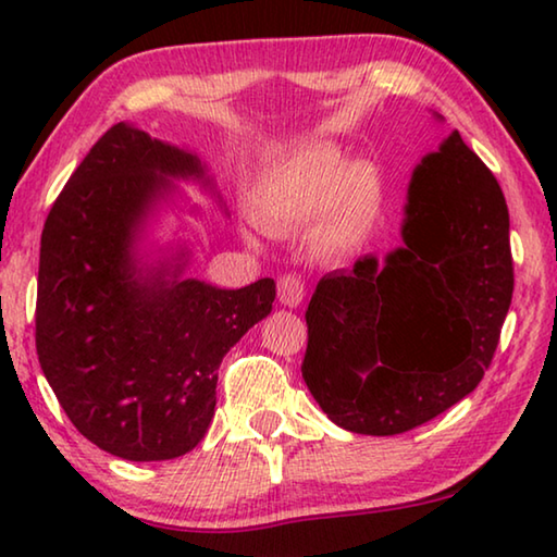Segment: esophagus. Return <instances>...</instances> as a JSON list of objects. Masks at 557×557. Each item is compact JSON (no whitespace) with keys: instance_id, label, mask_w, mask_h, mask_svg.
<instances>
[{"instance_id":"34e87169","label":"esophagus","mask_w":557,"mask_h":557,"mask_svg":"<svg viewBox=\"0 0 557 557\" xmlns=\"http://www.w3.org/2000/svg\"><path fill=\"white\" fill-rule=\"evenodd\" d=\"M305 282H301L297 275H285L277 282V297L285 307H299L305 301Z\"/></svg>"}]
</instances>
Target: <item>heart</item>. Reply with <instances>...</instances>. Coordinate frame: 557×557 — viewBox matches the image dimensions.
<instances>
[{
	"instance_id": "heart-1",
	"label": "heart",
	"mask_w": 557,
	"mask_h": 557,
	"mask_svg": "<svg viewBox=\"0 0 557 557\" xmlns=\"http://www.w3.org/2000/svg\"><path fill=\"white\" fill-rule=\"evenodd\" d=\"M383 209V176L363 159L346 162L332 143L309 145L272 164L256 188V215L265 228L319 219V240L346 250L369 235Z\"/></svg>"
}]
</instances>
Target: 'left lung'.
<instances>
[{
	"mask_svg": "<svg viewBox=\"0 0 557 557\" xmlns=\"http://www.w3.org/2000/svg\"><path fill=\"white\" fill-rule=\"evenodd\" d=\"M400 238L324 275L307 309L301 379L356 435H400L467 398L511 307L506 199L457 129L412 169Z\"/></svg>",
	"mask_w": 557,
	"mask_h": 557,
	"instance_id": "1",
	"label": "left lung"
}]
</instances>
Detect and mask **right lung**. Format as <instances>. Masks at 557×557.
Masks as SVG:
<instances>
[{
  "label": "right lung",
  "instance_id": "right-lung-1",
  "mask_svg": "<svg viewBox=\"0 0 557 557\" xmlns=\"http://www.w3.org/2000/svg\"><path fill=\"white\" fill-rule=\"evenodd\" d=\"M178 182L199 184L228 211L199 154L117 122L63 186L41 233V371L75 430L129 461L199 445L223 356L275 301L270 277L223 289L186 275L191 243L157 238L166 213L199 215Z\"/></svg>",
  "mask_w": 557,
  "mask_h": 557
}]
</instances>
